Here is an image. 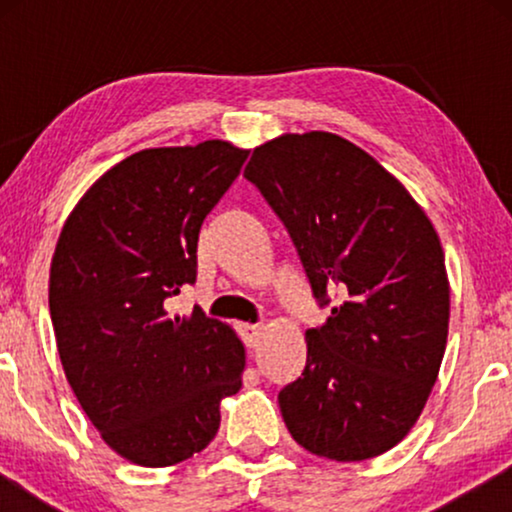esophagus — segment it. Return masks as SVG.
Instances as JSON below:
<instances>
[{"mask_svg":"<svg viewBox=\"0 0 512 512\" xmlns=\"http://www.w3.org/2000/svg\"><path fill=\"white\" fill-rule=\"evenodd\" d=\"M240 333H242V340H244V345H247V347H256L258 342H261V326L242 324Z\"/></svg>","mask_w":512,"mask_h":512,"instance_id":"obj_1","label":"esophagus"}]
</instances>
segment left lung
Wrapping results in <instances>:
<instances>
[{
	"mask_svg": "<svg viewBox=\"0 0 512 512\" xmlns=\"http://www.w3.org/2000/svg\"><path fill=\"white\" fill-rule=\"evenodd\" d=\"M244 179L289 233L326 324L279 391L284 424L317 457L363 461L408 436L445 354L450 284L422 207L331 132L258 146Z\"/></svg>",
	"mask_w": 512,
	"mask_h": 512,
	"instance_id": "left-lung-1",
	"label": "left lung"
}]
</instances>
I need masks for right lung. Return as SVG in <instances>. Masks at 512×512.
Listing matches in <instances>:
<instances>
[{
  "mask_svg": "<svg viewBox=\"0 0 512 512\" xmlns=\"http://www.w3.org/2000/svg\"><path fill=\"white\" fill-rule=\"evenodd\" d=\"M233 144L146 149L90 186L62 228L48 305L62 368L104 443L160 468L212 443L221 398L242 387L244 347L195 307L165 300L198 277L202 221L240 174Z\"/></svg>",
  "mask_w": 512,
  "mask_h": 512,
  "instance_id": "right-lung-1",
  "label": "right lung"
}]
</instances>
